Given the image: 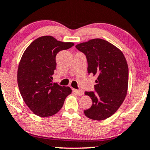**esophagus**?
Segmentation results:
<instances>
[{"label": "esophagus", "mask_w": 150, "mask_h": 150, "mask_svg": "<svg viewBox=\"0 0 150 150\" xmlns=\"http://www.w3.org/2000/svg\"><path fill=\"white\" fill-rule=\"evenodd\" d=\"M73 92L79 95V96H82L84 95V91L82 90H77V89H73Z\"/></svg>", "instance_id": "1"}]
</instances>
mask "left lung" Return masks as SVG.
Here are the masks:
<instances>
[{
	"label": "left lung",
	"mask_w": 150,
	"mask_h": 150,
	"mask_svg": "<svg viewBox=\"0 0 150 150\" xmlns=\"http://www.w3.org/2000/svg\"><path fill=\"white\" fill-rule=\"evenodd\" d=\"M75 47L86 55L88 74L98 77L96 92H85L93 104L84 114L92 120H105L116 112L127 93V62L120 49L104 39H93Z\"/></svg>",
	"instance_id": "8db88e82"
}]
</instances>
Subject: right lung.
I'll return each mask as SVG.
<instances>
[{"label": "right lung", "mask_w": 150, "mask_h": 150, "mask_svg": "<svg viewBox=\"0 0 150 150\" xmlns=\"http://www.w3.org/2000/svg\"><path fill=\"white\" fill-rule=\"evenodd\" d=\"M74 43L57 41L52 36L37 38L23 54L18 64L17 81L25 103L37 115L48 117L62 109L71 93L69 86L52 83L56 69V55Z\"/></svg>", "instance_id": "1"}]
</instances>
